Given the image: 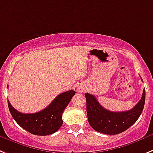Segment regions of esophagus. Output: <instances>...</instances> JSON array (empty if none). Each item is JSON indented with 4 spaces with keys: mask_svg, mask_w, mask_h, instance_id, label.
I'll return each instance as SVG.
<instances>
[{
    "mask_svg": "<svg viewBox=\"0 0 153 153\" xmlns=\"http://www.w3.org/2000/svg\"><path fill=\"white\" fill-rule=\"evenodd\" d=\"M77 90L79 91V92H83V91H84V88H82V87H78V88H77Z\"/></svg>",
    "mask_w": 153,
    "mask_h": 153,
    "instance_id": "34e87169",
    "label": "esophagus"
}]
</instances>
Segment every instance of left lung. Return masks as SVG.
<instances>
[{"label": "left lung", "mask_w": 153, "mask_h": 153, "mask_svg": "<svg viewBox=\"0 0 153 153\" xmlns=\"http://www.w3.org/2000/svg\"><path fill=\"white\" fill-rule=\"evenodd\" d=\"M88 123L95 131L106 134H117L126 131L134 124L142 114L146 100V90H143L139 102L130 110L113 112L102 107L96 96L85 94Z\"/></svg>", "instance_id": "8db88e82"}]
</instances>
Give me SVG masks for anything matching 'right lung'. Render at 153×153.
<instances>
[{
  "mask_svg": "<svg viewBox=\"0 0 153 153\" xmlns=\"http://www.w3.org/2000/svg\"><path fill=\"white\" fill-rule=\"evenodd\" d=\"M74 94V90L62 92L48 106L35 114L19 112L11 106L8 100L7 104L11 116L23 129L36 135H48L62 126V114Z\"/></svg>",
  "mask_w": 153,
  "mask_h": 153,
  "instance_id": "1",
  "label": "right lung"
}]
</instances>
